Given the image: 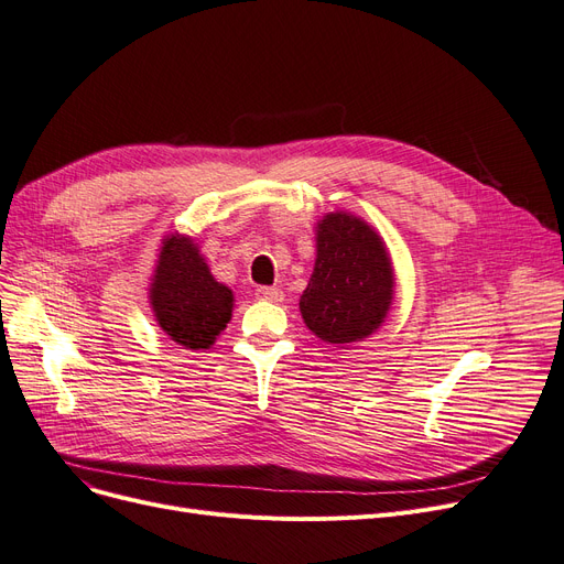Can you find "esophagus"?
<instances>
[{
    "label": "esophagus",
    "mask_w": 564,
    "mask_h": 564,
    "mask_svg": "<svg viewBox=\"0 0 564 564\" xmlns=\"http://www.w3.org/2000/svg\"><path fill=\"white\" fill-rule=\"evenodd\" d=\"M256 295L262 302H281L283 300V290H279V288H258Z\"/></svg>",
    "instance_id": "esophagus-1"
}]
</instances>
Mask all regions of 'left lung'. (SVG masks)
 <instances>
[{
  "mask_svg": "<svg viewBox=\"0 0 564 564\" xmlns=\"http://www.w3.org/2000/svg\"><path fill=\"white\" fill-rule=\"evenodd\" d=\"M391 300L394 269L382 237L355 214L323 216L315 267L300 300L306 327L334 346H350L384 323Z\"/></svg>",
  "mask_w": 564,
  "mask_h": 564,
  "instance_id": "1",
  "label": "left lung"
}]
</instances>
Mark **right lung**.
<instances>
[{
	"label": "right lung",
	"instance_id": "1",
	"mask_svg": "<svg viewBox=\"0 0 564 564\" xmlns=\"http://www.w3.org/2000/svg\"><path fill=\"white\" fill-rule=\"evenodd\" d=\"M150 302L159 327L188 350H207L232 317V290L218 283L198 243L170 235L156 260Z\"/></svg>",
	"mask_w": 564,
	"mask_h": 564
}]
</instances>
